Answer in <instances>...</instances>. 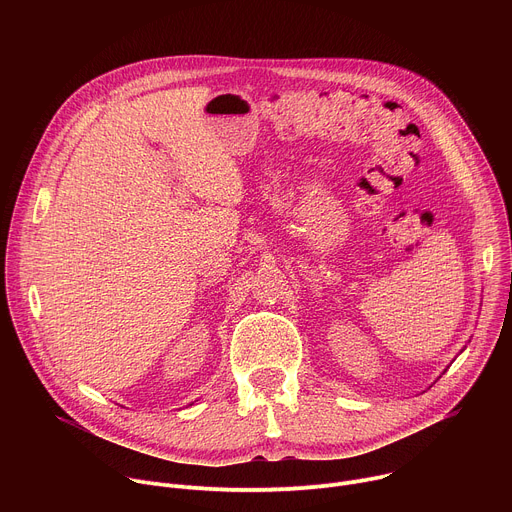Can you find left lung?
Here are the masks:
<instances>
[{"mask_svg": "<svg viewBox=\"0 0 512 512\" xmlns=\"http://www.w3.org/2000/svg\"><path fill=\"white\" fill-rule=\"evenodd\" d=\"M462 350H464V348H462Z\"/></svg>", "mask_w": 512, "mask_h": 512, "instance_id": "left-lung-1", "label": "left lung"}]
</instances>
